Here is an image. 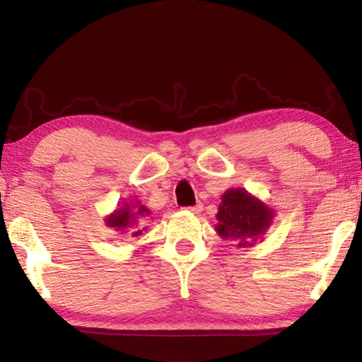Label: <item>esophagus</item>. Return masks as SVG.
<instances>
[{
  "label": "esophagus",
  "mask_w": 362,
  "mask_h": 362,
  "mask_svg": "<svg viewBox=\"0 0 362 362\" xmlns=\"http://www.w3.org/2000/svg\"><path fill=\"white\" fill-rule=\"evenodd\" d=\"M187 211H189V212H193V214H198V212H201L203 211V204L201 203H198L196 206H192V207H187Z\"/></svg>",
  "instance_id": "obj_1"
}]
</instances>
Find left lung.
<instances>
[{"label": "left lung", "instance_id": "1", "mask_svg": "<svg viewBox=\"0 0 362 362\" xmlns=\"http://www.w3.org/2000/svg\"><path fill=\"white\" fill-rule=\"evenodd\" d=\"M274 211L243 188L226 189L218 206L216 231L223 240H240L238 246H250L272 225Z\"/></svg>", "mask_w": 362, "mask_h": 362}]
</instances>
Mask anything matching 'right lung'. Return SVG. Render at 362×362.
<instances>
[{"instance_id":"right-lung-1","label":"right lung","mask_w":362,"mask_h":362,"mask_svg":"<svg viewBox=\"0 0 362 362\" xmlns=\"http://www.w3.org/2000/svg\"><path fill=\"white\" fill-rule=\"evenodd\" d=\"M140 201H136V204H127L124 203L119 209H116L113 214L105 218V223L110 228L119 230V231H129L132 238L142 235L146 226L139 225V218L145 217L150 214V209H146L145 206L139 204Z\"/></svg>"}]
</instances>
